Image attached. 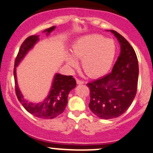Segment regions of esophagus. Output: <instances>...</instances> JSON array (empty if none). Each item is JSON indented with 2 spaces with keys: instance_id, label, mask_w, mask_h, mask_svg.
Returning a JSON list of instances; mask_svg holds the SVG:
<instances>
[{
  "instance_id": "esophagus-1",
  "label": "esophagus",
  "mask_w": 153,
  "mask_h": 153,
  "mask_svg": "<svg viewBox=\"0 0 153 153\" xmlns=\"http://www.w3.org/2000/svg\"><path fill=\"white\" fill-rule=\"evenodd\" d=\"M76 83L79 84V85H80V84H83L84 81L80 80V79H76Z\"/></svg>"
}]
</instances>
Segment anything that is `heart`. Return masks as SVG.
I'll return each mask as SVG.
<instances>
[{"label":"heart","instance_id":"heart-1","mask_svg":"<svg viewBox=\"0 0 153 153\" xmlns=\"http://www.w3.org/2000/svg\"><path fill=\"white\" fill-rule=\"evenodd\" d=\"M72 56L81 60L84 72L91 78L101 76L110 70L116 55V44L110 39L99 34L85 35L78 39L71 49ZM67 63L76 67L77 62L71 56L66 58Z\"/></svg>","mask_w":153,"mask_h":153}]
</instances>
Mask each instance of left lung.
I'll return each instance as SVG.
<instances>
[{
  "label": "left lung",
  "instance_id": "1",
  "mask_svg": "<svg viewBox=\"0 0 153 153\" xmlns=\"http://www.w3.org/2000/svg\"><path fill=\"white\" fill-rule=\"evenodd\" d=\"M120 44V54L110 74L87 84L90 110L97 117L110 119L123 115L134 99L139 67L136 53L119 33L110 30Z\"/></svg>",
  "mask_w": 153,
  "mask_h": 153
}]
</instances>
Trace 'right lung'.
Here are the masks:
<instances>
[{
	"label": "right lung",
	"mask_w": 153,
	"mask_h": 153,
	"mask_svg": "<svg viewBox=\"0 0 153 153\" xmlns=\"http://www.w3.org/2000/svg\"><path fill=\"white\" fill-rule=\"evenodd\" d=\"M55 28L56 26H52L43 30V32H45L48 36L51 32L55 30ZM39 40V35L30 36L25 39L20 46L19 51L15 61V68L13 72L16 93L19 102L22 104L23 107L28 113L40 119H54L63 113L68 104V94L76 85L75 79L72 76L62 75L58 73L55 74L49 94L41 102L39 103L30 102L25 99L17 82L16 67L24 59L27 52L34 48V45Z\"/></svg>",
	"instance_id": "1"
}]
</instances>
